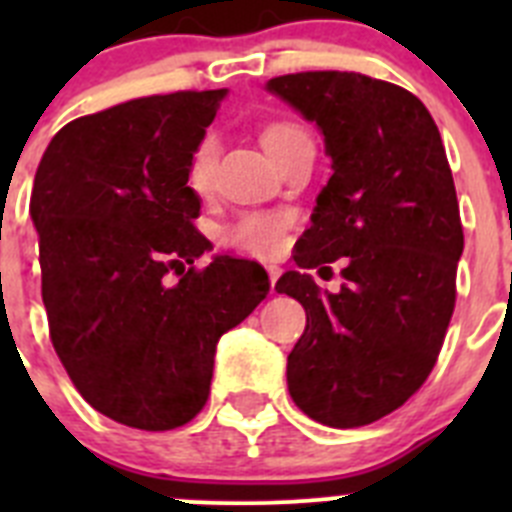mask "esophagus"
<instances>
[{"label": "esophagus", "mask_w": 512, "mask_h": 512, "mask_svg": "<svg viewBox=\"0 0 512 512\" xmlns=\"http://www.w3.org/2000/svg\"><path fill=\"white\" fill-rule=\"evenodd\" d=\"M269 269V279H271V292H274V284H277V279L282 277V269L279 266H266Z\"/></svg>", "instance_id": "34e87169"}]
</instances>
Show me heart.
<instances>
[{
  "instance_id": "heart-1",
  "label": "heart",
  "mask_w": 512,
  "mask_h": 512,
  "mask_svg": "<svg viewBox=\"0 0 512 512\" xmlns=\"http://www.w3.org/2000/svg\"><path fill=\"white\" fill-rule=\"evenodd\" d=\"M300 140H310V133L302 128L300 122L277 117L261 125V143L271 156H279L284 148L295 146ZM217 166V140L215 135L207 133L197 140V146L189 153L187 164V184L197 194L210 192L212 179H215ZM292 217L287 212H264L251 210L241 212L233 223L223 225L220 230V243L235 251L253 253V256H274L284 248L287 241V228Z\"/></svg>"
}]
</instances>
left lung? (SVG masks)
<instances>
[{
	"instance_id": "left-lung-1",
	"label": "left lung",
	"mask_w": 512,
	"mask_h": 512,
	"mask_svg": "<svg viewBox=\"0 0 512 512\" xmlns=\"http://www.w3.org/2000/svg\"><path fill=\"white\" fill-rule=\"evenodd\" d=\"M269 92L318 122L333 158L292 259L328 269L348 256L336 295L305 271L277 282L307 315L287 356L289 395L318 423L359 428L405 405L441 354L464 251L454 176L431 112L397 84L302 71Z\"/></svg>"
}]
</instances>
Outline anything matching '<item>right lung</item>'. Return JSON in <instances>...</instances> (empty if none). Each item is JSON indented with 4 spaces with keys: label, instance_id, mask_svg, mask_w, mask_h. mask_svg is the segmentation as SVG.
<instances>
[{
    "label": "right lung",
    "instance_id": "add662e5",
    "mask_svg": "<svg viewBox=\"0 0 512 512\" xmlns=\"http://www.w3.org/2000/svg\"><path fill=\"white\" fill-rule=\"evenodd\" d=\"M223 97L153 94L76 117L35 174L53 348L94 410L140 431H171L205 408L217 338L271 289L256 261L194 266L210 241L194 228L187 164Z\"/></svg>",
    "mask_w": 512,
    "mask_h": 512
}]
</instances>
